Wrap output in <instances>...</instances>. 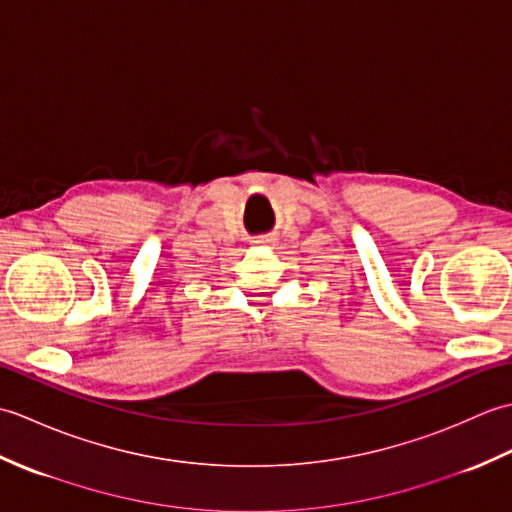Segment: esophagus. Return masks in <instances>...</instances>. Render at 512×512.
Listing matches in <instances>:
<instances>
[{"label": "esophagus", "mask_w": 512, "mask_h": 512, "mask_svg": "<svg viewBox=\"0 0 512 512\" xmlns=\"http://www.w3.org/2000/svg\"><path fill=\"white\" fill-rule=\"evenodd\" d=\"M253 242L257 244V246H270L275 242V235H259V237H255Z\"/></svg>", "instance_id": "1"}]
</instances>
